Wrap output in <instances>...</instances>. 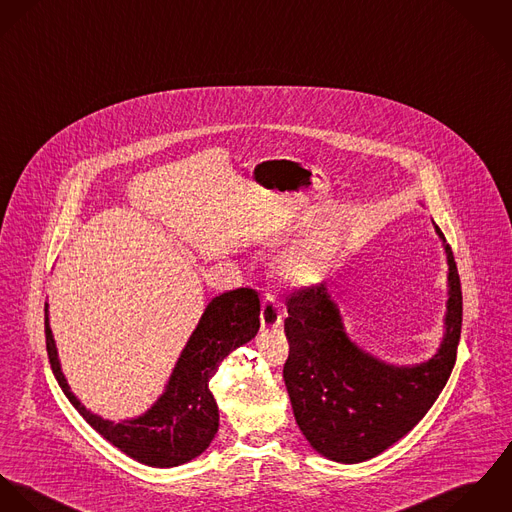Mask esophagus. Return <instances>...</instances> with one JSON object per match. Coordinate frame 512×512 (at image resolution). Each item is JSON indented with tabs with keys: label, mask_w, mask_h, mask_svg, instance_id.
I'll list each match as a JSON object with an SVG mask.
<instances>
[{
	"label": "esophagus",
	"mask_w": 512,
	"mask_h": 512,
	"mask_svg": "<svg viewBox=\"0 0 512 512\" xmlns=\"http://www.w3.org/2000/svg\"><path fill=\"white\" fill-rule=\"evenodd\" d=\"M283 324V308L277 302L275 296L265 294L263 302H261V326L263 330H273L279 328Z\"/></svg>",
	"instance_id": "34e87169"
}]
</instances>
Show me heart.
<instances>
[{
	"label": "heart",
	"instance_id": "obj_1",
	"mask_svg": "<svg viewBox=\"0 0 512 512\" xmlns=\"http://www.w3.org/2000/svg\"><path fill=\"white\" fill-rule=\"evenodd\" d=\"M330 261V249L322 241L304 243L298 251H294L286 261V271L294 279L312 281L316 279Z\"/></svg>",
	"mask_w": 512,
	"mask_h": 512
}]
</instances>
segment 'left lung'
Here are the masks:
<instances>
[{
    "instance_id": "left-lung-1",
    "label": "left lung",
    "mask_w": 512,
    "mask_h": 512,
    "mask_svg": "<svg viewBox=\"0 0 512 512\" xmlns=\"http://www.w3.org/2000/svg\"><path fill=\"white\" fill-rule=\"evenodd\" d=\"M436 228L448 259L444 340L418 365H391L361 349L343 330L340 310L324 284L286 298L290 343L283 377L294 418L318 454L359 463L406 436L446 387L461 334V283L452 247Z\"/></svg>"
}]
</instances>
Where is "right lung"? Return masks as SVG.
<instances>
[{
  "label": "right lung",
  "mask_w": 512,
  "mask_h": 512,
  "mask_svg": "<svg viewBox=\"0 0 512 512\" xmlns=\"http://www.w3.org/2000/svg\"><path fill=\"white\" fill-rule=\"evenodd\" d=\"M259 312L261 302L253 288H237L212 298L172 369L165 393L145 414L117 424L92 414L70 391L49 324V304H45L47 353L62 393L100 436L139 463L176 467L212 444L220 412L208 387L210 379L224 357L257 336Z\"/></svg>",
  "instance_id": "add662e5"
}]
</instances>
